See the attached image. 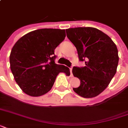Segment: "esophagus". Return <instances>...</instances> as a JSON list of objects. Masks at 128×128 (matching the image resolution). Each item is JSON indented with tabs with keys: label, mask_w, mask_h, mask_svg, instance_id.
Segmentation results:
<instances>
[{
	"label": "esophagus",
	"mask_w": 128,
	"mask_h": 128,
	"mask_svg": "<svg viewBox=\"0 0 128 128\" xmlns=\"http://www.w3.org/2000/svg\"><path fill=\"white\" fill-rule=\"evenodd\" d=\"M70 76H73V74H72V68H70Z\"/></svg>",
	"instance_id": "34e87169"
}]
</instances>
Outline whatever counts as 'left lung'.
I'll return each mask as SVG.
<instances>
[{"label":"left lung","instance_id":"8db88e82","mask_svg":"<svg viewBox=\"0 0 128 128\" xmlns=\"http://www.w3.org/2000/svg\"><path fill=\"white\" fill-rule=\"evenodd\" d=\"M66 34L77 49L80 61L86 66L72 69L80 85L73 90L85 98L97 96L108 87L117 71L119 61L115 43L105 33L92 27L66 30Z\"/></svg>","mask_w":128,"mask_h":128}]
</instances>
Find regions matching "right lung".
Here are the masks:
<instances>
[{"label":"right lung","instance_id":"add662e5","mask_svg":"<svg viewBox=\"0 0 128 128\" xmlns=\"http://www.w3.org/2000/svg\"><path fill=\"white\" fill-rule=\"evenodd\" d=\"M66 37L65 30L38 29L15 43L10 55L14 78L27 95L38 97L52 89L59 73L70 76V69L54 62V50Z\"/></svg>","mask_w":128,"mask_h":128}]
</instances>
